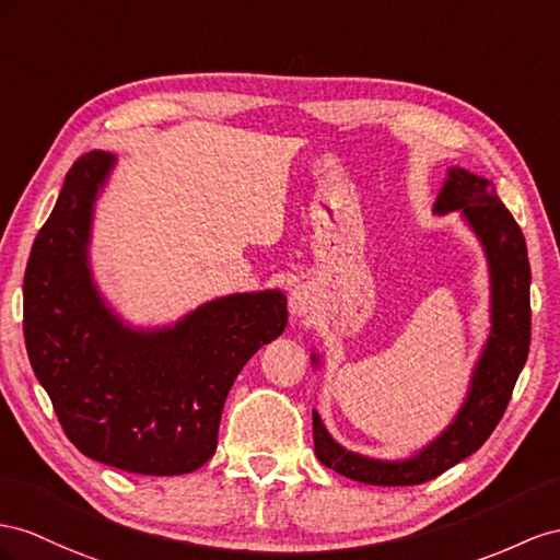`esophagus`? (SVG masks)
<instances>
[{
    "label": "esophagus",
    "instance_id": "1",
    "mask_svg": "<svg viewBox=\"0 0 560 560\" xmlns=\"http://www.w3.org/2000/svg\"><path fill=\"white\" fill-rule=\"evenodd\" d=\"M289 307L295 317H305V314L314 310V295L307 285H295L289 295Z\"/></svg>",
    "mask_w": 560,
    "mask_h": 560
}]
</instances>
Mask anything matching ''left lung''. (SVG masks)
<instances>
[{
    "instance_id": "left-lung-1",
    "label": "left lung",
    "mask_w": 560,
    "mask_h": 560,
    "mask_svg": "<svg viewBox=\"0 0 560 560\" xmlns=\"http://www.w3.org/2000/svg\"><path fill=\"white\" fill-rule=\"evenodd\" d=\"M478 236L490 269V336L472 366L468 393L452 423L407 458H374L342 447L312 411L314 454L340 476L366 485H421L478 452L504 417L513 385L529 352V260L521 226L501 203L494 184L464 167H450L435 214L456 212ZM319 366V354L312 352Z\"/></svg>"
}]
</instances>
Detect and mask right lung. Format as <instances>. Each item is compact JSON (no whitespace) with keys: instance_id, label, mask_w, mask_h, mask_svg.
<instances>
[{"instance_id":"obj_1","label":"right lung","mask_w":560,"mask_h":560,"mask_svg":"<svg viewBox=\"0 0 560 560\" xmlns=\"http://www.w3.org/2000/svg\"><path fill=\"white\" fill-rule=\"evenodd\" d=\"M113 167L116 155L90 151L68 170L25 269V348L84 456L141 476H182L218 450L238 371L283 334L289 310L269 289L214 298L172 326L120 319L90 267L94 206Z\"/></svg>"}]
</instances>
